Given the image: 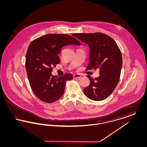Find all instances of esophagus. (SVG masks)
Here are the masks:
<instances>
[{
  "label": "esophagus",
  "mask_w": 147,
  "mask_h": 147,
  "mask_svg": "<svg viewBox=\"0 0 147 147\" xmlns=\"http://www.w3.org/2000/svg\"><path fill=\"white\" fill-rule=\"evenodd\" d=\"M80 77H81V75H80V74H74V75L73 76V78H74V79H79V78H80Z\"/></svg>",
  "instance_id": "esophagus-1"
}]
</instances>
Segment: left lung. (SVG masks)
I'll use <instances>...</instances> for the list:
<instances>
[{"instance_id":"8db88e82","label":"left lung","mask_w":147,"mask_h":147,"mask_svg":"<svg viewBox=\"0 0 147 147\" xmlns=\"http://www.w3.org/2000/svg\"><path fill=\"white\" fill-rule=\"evenodd\" d=\"M73 36L90 48V62L86 70H100L98 78L87 76L90 85L83 90L85 95L94 101L105 100L112 94L119 80L122 57L119 46L111 37L102 33L73 34Z\"/></svg>"}]
</instances>
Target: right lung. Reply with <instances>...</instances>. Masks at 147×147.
I'll use <instances>...</instances> for the list:
<instances>
[{
	"label": "right lung",
	"instance_id": "obj_1",
	"mask_svg": "<svg viewBox=\"0 0 147 147\" xmlns=\"http://www.w3.org/2000/svg\"><path fill=\"white\" fill-rule=\"evenodd\" d=\"M68 45L80 43L69 35L49 34L35 39L28 46L25 67L29 83L35 95L43 102L52 103L61 98L66 82L73 79L70 73L59 77L51 74L52 67L60 62L61 49Z\"/></svg>",
	"mask_w": 147,
	"mask_h": 147
}]
</instances>
